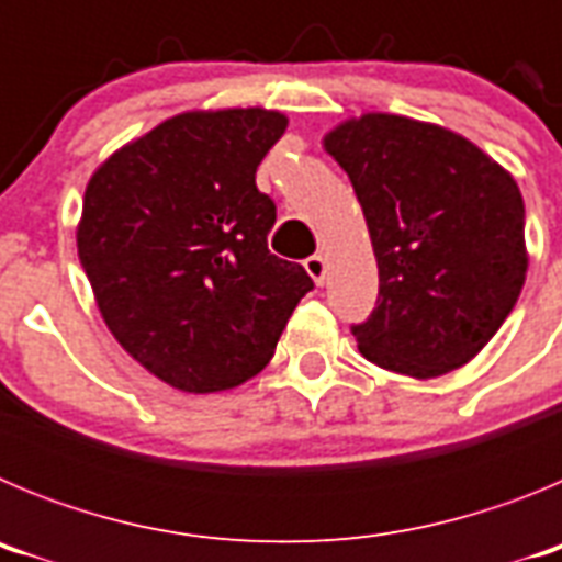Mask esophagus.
<instances>
[{"label": "esophagus", "mask_w": 562, "mask_h": 562, "mask_svg": "<svg viewBox=\"0 0 562 562\" xmlns=\"http://www.w3.org/2000/svg\"><path fill=\"white\" fill-rule=\"evenodd\" d=\"M304 267H306V272H310L315 284H324V281H326V258L324 256H317V252H315V256L306 258Z\"/></svg>", "instance_id": "34e87169"}]
</instances>
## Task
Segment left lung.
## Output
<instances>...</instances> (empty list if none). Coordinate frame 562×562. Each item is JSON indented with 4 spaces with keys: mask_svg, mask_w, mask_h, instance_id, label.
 <instances>
[{
    "mask_svg": "<svg viewBox=\"0 0 562 562\" xmlns=\"http://www.w3.org/2000/svg\"><path fill=\"white\" fill-rule=\"evenodd\" d=\"M355 186L380 270L376 306L351 326L360 355L396 374H448L484 349L526 278L524 196L479 146L400 114L326 134Z\"/></svg>",
    "mask_w": 562,
    "mask_h": 562,
    "instance_id": "1",
    "label": "left lung"
}]
</instances>
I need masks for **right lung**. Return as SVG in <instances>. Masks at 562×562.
Here are the masks:
<instances>
[{"mask_svg":"<svg viewBox=\"0 0 562 562\" xmlns=\"http://www.w3.org/2000/svg\"><path fill=\"white\" fill-rule=\"evenodd\" d=\"M284 128L267 109L177 114L89 180L78 258L98 310L173 389L213 394L256 376L315 286L267 247L276 202L256 168Z\"/></svg>","mask_w":562,"mask_h":562,"instance_id":"obj_1","label":"right lung"}]
</instances>
